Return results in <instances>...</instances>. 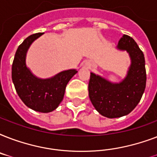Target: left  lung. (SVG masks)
<instances>
[{"label":"left lung","mask_w":157,"mask_h":157,"mask_svg":"<svg viewBox=\"0 0 157 157\" xmlns=\"http://www.w3.org/2000/svg\"><path fill=\"white\" fill-rule=\"evenodd\" d=\"M117 49L126 50L131 64L125 78L120 83H112L102 76L90 73L89 96L95 109L108 118L121 117L135 108L146 87V68L144 53L132 37L123 35Z\"/></svg>","instance_id":"8db88e82"}]
</instances>
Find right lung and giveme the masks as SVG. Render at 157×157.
Wrapping results in <instances>:
<instances>
[{"mask_svg": "<svg viewBox=\"0 0 157 157\" xmlns=\"http://www.w3.org/2000/svg\"><path fill=\"white\" fill-rule=\"evenodd\" d=\"M42 34L39 33L29 36L18 46L12 64V81L18 95L27 107L47 113L59 107L67 85L77 71H63L48 79L38 78L31 72L26 65L27 52L32 43Z\"/></svg>", "mask_w": 157, "mask_h": 157, "instance_id": "right-lung-1", "label": "right lung"}]
</instances>
